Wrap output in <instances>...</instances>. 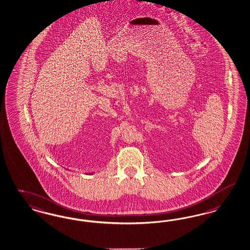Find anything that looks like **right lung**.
Listing matches in <instances>:
<instances>
[{
  "label": "right lung",
  "mask_w": 250,
  "mask_h": 250,
  "mask_svg": "<svg viewBox=\"0 0 250 250\" xmlns=\"http://www.w3.org/2000/svg\"><path fill=\"white\" fill-rule=\"evenodd\" d=\"M91 173H93V172H91Z\"/></svg>",
  "instance_id": "right-lung-1"
}]
</instances>
